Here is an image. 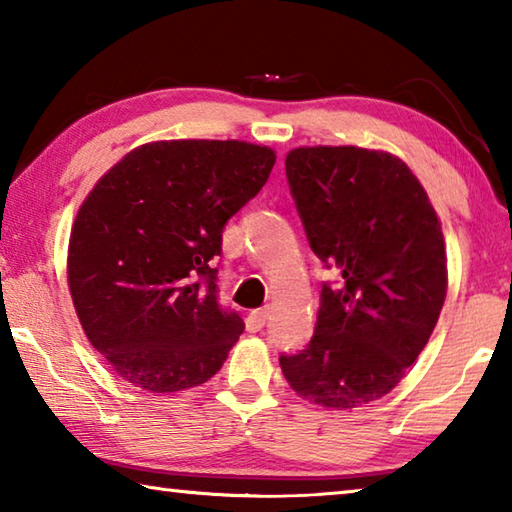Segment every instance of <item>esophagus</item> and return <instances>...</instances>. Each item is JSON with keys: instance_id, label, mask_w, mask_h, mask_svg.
Segmentation results:
<instances>
[{"instance_id": "esophagus-1", "label": "esophagus", "mask_w": 512, "mask_h": 512, "mask_svg": "<svg viewBox=\"0 0 512 512\" xmlns=\"http://www.w3.org/2000/svg\"><path fill=\"white\" fill-rule=\"evenodd\" d=\"M266 318H268V309H253L246 318V327L250 329V332H259L266 325Z\"/></svg>"}]
</instances>
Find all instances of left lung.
<instances>
[{"label":"left lung","instance_id":"left-lung-1","mask_svg":"<svg viewBox=\"0 0 512 512\" xmlns=\"http://www.w3.org/2000/svg\"><path fill=\"white\" fill-rule=\"evenodd\" d=\"M284 167L311 250L343 280L323 284L314 336L298 354H282V372L325 409L375 402L400 384L443 309L440 219L393 153L300 146Z\"/></svg>","mask_w":512,"mask_h":512}]
</instances>
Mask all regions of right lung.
Masks as SVG:
<instances>
[{"mask_svg":"<svg viewBox=\"0 0 512 512\" xmlns=\"http://www.w3.org/2000/svg\"><path fill=\"white\" fill-rule=\"evenodd\" d=\"M239 140L142 144L79 207L67 282L92 348L128 384L176 393L221 370L244 320L216 298L223 225L271 176Z\"/></svg>","mask_w":512,"mask_h":512,"instance_id":"obj_1","label":"right lung"}]
</instances>
